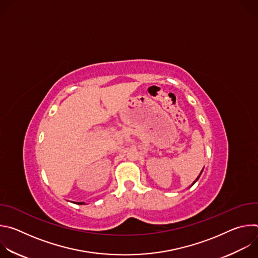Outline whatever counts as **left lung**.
Instances as JSON below:
<instances>
[{
	"mask_svg": "<svg viewBox=\"0 0 258 258\" xmlns=\"http://www.w3.org/2000/svg\"><path fill=\"white\" fill-rule=\"evenodd\" d=\"M201 172H202V171H201ZM200 174H201V173H200ZM199 176H200V175H199ZM199 176H198V177H197V178H196V180H198V178H199ZM196 180H195V181H196ZM195 181H194V182H193V183H195Z\"/></svg>",
	"mask_w": 258,
	"mask_h": 258,
	"instance_id": "1",
	"label": "left lung"
}]
</instances>
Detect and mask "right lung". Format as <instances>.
Here are the masks:
<instances>
[{
	"label": "right lung",
	"mask_w": 258,
	"mask_h": 258,
	"mask_svg": "<svg viewBox=\"0 0 258 258\" xmlns=\"http://www.w3.org/2000/svg\"><path fill=\"white\" fill-rule=\"evenodd\" d=\"M78 204H85V203H83V202H79Z\"/></svg>",
	"instance_id": "add662e5"
}]
</instances>
